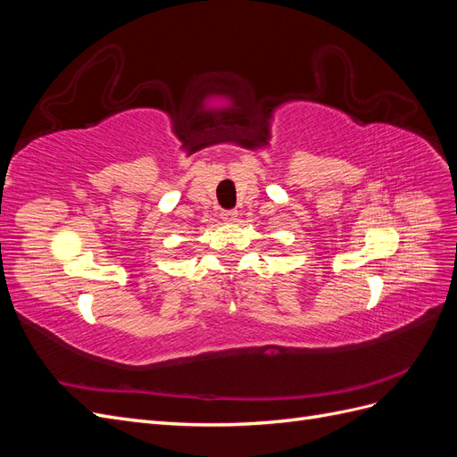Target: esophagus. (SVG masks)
<instances>
[{"label": "esophagus", "instance_id": "esophagus-1", "mask_svg": "<svg viewBox=\"0 0 457 457\" xmlns=\"http://www.w3.org/2000/svg\"><path fill=\"white\" fill-rule=\"evenodd\" d=\"M220 217H223L225 220H230V223H232V220L238 219V212L237 210H227V212L220 213Z\"/></svg>", "mask_w": 457, "mask_h": 457}]
</instances>
